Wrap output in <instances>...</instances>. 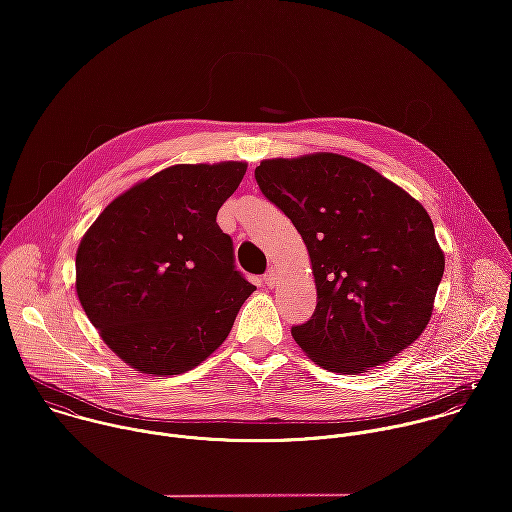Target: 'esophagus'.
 Returning <instances> with one entry per match:
<instances>
[{
  "mask_svg": "<svg viewBox=\"0 0 512 512\" xmlns=\"http://www.w3.org/2000/svg\"><path fill=\"white\" fill-rule=\"evenodd\" d=\"M263 281H265V285H269V287H273V285L277 283V271H275V267H271V269L263 275Z\"/></svg>",
  "mask_w": 512,
  "mask_h": 512,
  "instance_id": "esophagus-1",
  "label": "esophagus"
}]
</instances>
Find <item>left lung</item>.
<instances>
[{
  "label": "left lung",
  "mask_w": 512,
  "mask_h": 512,
  "mask_svg": "<svg viewBox=\"0 0 512 512\" xmlns=\"http://www.w3.org/2000/svg\"><path fill=\"white\" fill-rule=\"evenodd\" d=\"M255 180L310 253L318 304L291 336L316 364L367 373L421 336L446 259L415 198L328 152L263 160Z\"/></svg>",
  "instance_id": "8db88e82"
}]
</instances>
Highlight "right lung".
Instances as JSON below:
<instances>
[{
	"label": "right lung",
	"instance_id": "add662e5",
	"mask_svg": "<svg viewBox=\"0 0 512 512\" xmlns=\"http://www.w3.org/2000/svg\"><path fill=\"white\" fill-rule=\"evenodd\" d=\"M245 162L178 164L117 196L77 251V296L131 369L186 373L229 336L255 285L235 269L218 208Z\"/></svg>",
	"mask_w": 512,
	"mask_h": 512
}]
</instances>
